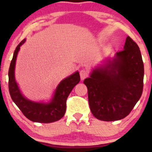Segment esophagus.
Listing matches in <instances>:
<instances>
[{
	"label": "esophagus",
	"mask_w": 152,
	"mask_h": 152,
	"mask_svg": "<svg viewBox=\"0 0 152 152\" xmlns=\"http://www.w3.org/2000/svg\"><path fill=\"white\" fill-rule=\"evenodd\" d=\"M80 75L81 80H84V79L88 75V71L86 69H82V70H80Z\"/></svg>",
	"instance_id": "obj_1"
}]
</instances>
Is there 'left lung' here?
Wrapping results in <instances>:
<instances>
[{
	"label": "left lung",
	"instance_id": "1",
	"mask_svg": "<svg viewBox=\"0 0 152 152\" xmlns=\"http://www.w3.org/2000/svg\"><path fill=\"white\" fill-rule=\"evenodd\" d=\"M144 64L138 45L129 37L124 50L112 60L95 68L85 79L91 113L102 121H115L127 116L143 90Z\"/></svg>",
	"mask_w": 152,
	"mask_h": 152
}]
</instances>
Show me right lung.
<instances>
[{
    "label": "right lung",
    "mask_w": 152,
    "mask_h": 152,
    "mask_svg": "<svg viewBox=\"0 0 152 152\" xmlns=\"http://www.w3.org/2000/svg\"><path fill=\"white\" fill-rule=\"evenodd\" d=\"M25 41L26 39H23L16 48L10 66L8 86L10 96L23 115L31 121L40 123L56 122L61 119L65 114L66 100L75 85L80 82V73L77 71L62 80L57 86L53 99L49 103L35 102L29 100L21 94L14 77L16 57L20 47Z\"/></svg>",
    "instance_id": "1"
}]
</instances>
